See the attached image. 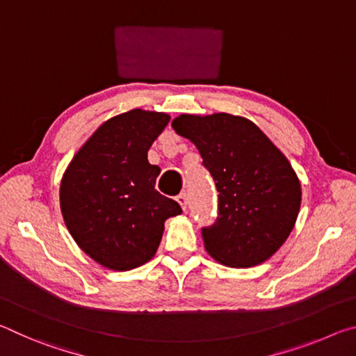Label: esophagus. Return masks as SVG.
I'll return each mask as SVG.
<instances>
[{
	"label": "esophagus",
	"mask_w": 356,
	"mask_h": 356,
	"mask_svg": "<svg viewBox=\"0 0 356 356\" xmlns=\"http://www.w3.org/2000/svg\"><path fill=\"white\" fill-rule=\"evenodd\" d=\"M177 202L180 204V207L185 210L186 209V204H188V196H186L185 193H180V195L177 196Z\"/></svg>",
	"instance_id": "34e87169"
}]
</instances>
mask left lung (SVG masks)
<instances>
[{
  "instance_id": "8db88e82",
  "label": "left lung",
  "mask_w": 356,
  "mask_h": 356,
  "mask_svg": "<svg viewBox=\"0 0 356 356\" xmlns=\"http://www.w3.org/2000/svg\"><path fill=\"white\" fill-rule=\"evenodd\" d=\"M171 125L200 150L218 190V218L202 229L206 251L236 268L272 257L291 236L301 204L286 155L252 120L229 113L180 114Z\"/></svg>"
}]
</instances>
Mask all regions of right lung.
I'll return each mask as SVG.
<instances>
[{"label": "right lung", "instance_id": "1", "mask_svg": "<svg viewBox=\"0 0 356 356\" xmlns=\"http://www.w3.org/2000/svg\"><path fill=\"white\" fill-rule=\"evenodd\" d=\"M135 108L108 119L64 171L59 206L75 243L102 267L127 272L155 256L165 221L182 213L155 190L160 168L147 150L170 122Z\"/></svg>", "mask_w": 356, "mask_h": 356}]
</instances>
